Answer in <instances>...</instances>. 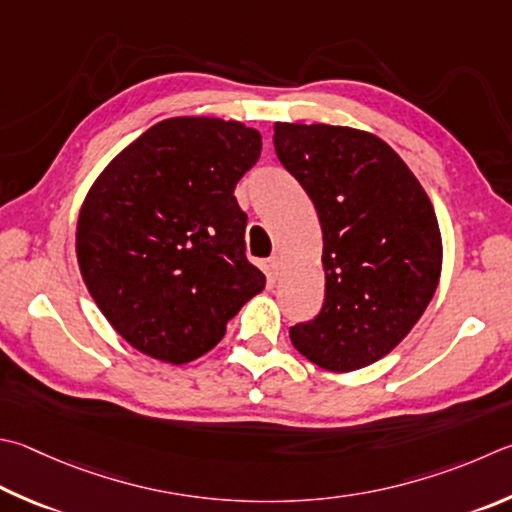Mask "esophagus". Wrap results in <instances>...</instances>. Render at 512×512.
<instances>
[{
	"instance_id": "1",
	"label": "esophagus",
	"mask_w": 512,
	"mask_h": 512,
	"mask_svg": "<svg viewBox=\"0 0 512 512\" xmlns=\"http://www.w3.org/2000/svg\"><path fill=\"white\" fill-rule=\"evenodd\" d=\"M268 268H271L273 275L280 273V268H282V257H280V255H271V257H268Z\"/></svg>"
}]
</instances>
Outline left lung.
Segmentation results:
<instances>
[{
	"label": "left lung",
	"mask_w": 512,
	"mask_h": 512,
	"mask_svg": "<svg viewBox=\"0 0 512 512\" xmlns=\"http://www.w3.org/2000/svg\"><path fill=\"white\" fill-rule=\"evenodd\" d=\"M273 143L318 210L327 275L320 313L288 336L322 369L367 367L412 331L439 284L443 248L432 201L374 134L275 123Z\"/></svg>",
	"instance_id": "obj_1"
}]
</instances>
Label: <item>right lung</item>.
Instances as JSON below:
<instances>
[{
	"label": "right lung",
	"mask_w": 512,
	"mask_h": 512,
	"mask_svg": "<svg viewBox=\"0 0 512 512\" xmlns=\"http://www.w3.org/2000/svg\"><path fill=\"white\" fill-rule=\"evenodd\" d=\"M259 154L262 136L237 120L167 118L91 185L76 232L80 273L138 351L172 365L199 358L264 288L235 199Z\"/></svg>",
	"instance_id": "1"
}]
</instances>
